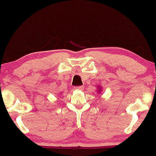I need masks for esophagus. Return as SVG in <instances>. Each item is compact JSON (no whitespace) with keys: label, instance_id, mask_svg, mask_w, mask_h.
<instances>
[{"label":"esophagus","instance_id":"1","mask_svg":"<svg viewBox=\"0 0 156 156\" xmlns=\"http://www.w3.org/2000/svg\"><path fill=\"white\" fill-rule=\"evenodd\" d=\"M83 86H76V87H75V89L76 90H83Z\"/></svg>","mask_w":156,"mask_h":156}]
</instances>
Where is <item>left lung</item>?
Instances as JSON below:
<instances>
[{"instance_id": "8db88e82", "label": "left lung", "mask_w": 156, "mask_h": 156, "mask_svg": "<svg viewBox=\"0 0 156 156\" xmlns=\"http://www.w3.org/2000/svg\"><path fill=\"white\" fill-rule=\"evenodd\" d=\"M99 90V92L100 91V88H99V90Z\"/></svg>"}]
</instances>
